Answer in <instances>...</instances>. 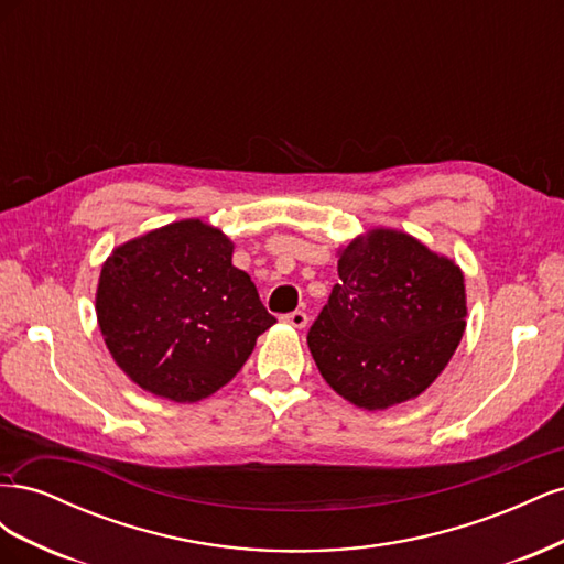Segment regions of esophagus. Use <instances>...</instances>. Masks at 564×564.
Listing matches in <instances>:
<instances>
[{"label": "esophagus", "mask_w": 564, "mask_h": 564, "mask_svg": "<svg viewBox=\"0 0 564 564\" xmlns=\"http://www.w3.org/2000/svg\"><path fill=\"white\" fill-rule=\"evenodd\" d=\"M282 322L292 324L294 329H303L305 324H308V315H305L303 311H294V313H286V315H282Z\"/></svg>", "instance_id": "1"}]
</instances>
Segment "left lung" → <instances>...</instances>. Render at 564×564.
<instances>
[{"mask_svg": "<svg viewBox=\"0 0 564 564\" xmlns=\"http://www.w3.org/2000/svg\"><path fill=\"white\" fill-rule=\"evenodd\" d=\"M466 313L454 261L412 235L377 228L338 251V282L308 348L340 398L373 412L421 395L440 377Z\"/></svg>", "mask_w": 564, "mask_h": 564, "instance_id": "obj_1", "label": "left lung"}]
</instances>
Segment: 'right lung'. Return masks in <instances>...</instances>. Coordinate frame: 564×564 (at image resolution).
Returning <instances> with one entry per match:
<instances>
[{
    "label": "right lung",
    "instance_id": "1",
    "mask_svg": "<svg viewBox=\"0 0 564 564\" xmlns=\"http://www.w3.org/2000/svg\"><path fill=\"white\" fill-rule=\"evenodd\" d=\"M96 317L119 369L174 402L224 388L278 322L232 265V242L199 218L117 247L100 270Z\"/></svg>",
    "mask_w": 564,
    "mask_h": 564
}]
</instances>
